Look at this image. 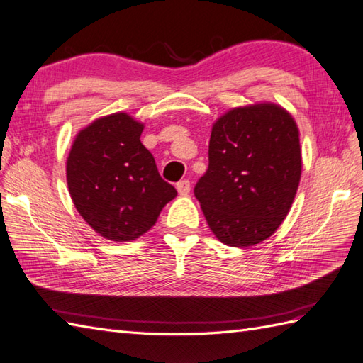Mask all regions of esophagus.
Listing matches in <instances>:
<instances>
[{
	"mask_svg": "<svg viewBox=\"0 0 363 363\" xmlns=\"http://www.w3.org/2000/svg\"><path fill=\"white\" fill-rule=\"evenodd\" d=\"M176 189H177V191H179L181 195H187L189 191H190V181H187V179L179 181V182L176 184Z\"/></svg>",
	"mask_w": 363,
	"mask_h": 363,
	"instance_id": "esophagus-1",
	"label": "esophagus"
}]
</instances>
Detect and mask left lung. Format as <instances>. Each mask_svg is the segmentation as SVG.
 I'll return each mask as SVG.
<instances>
[{
  "label": "left lung",
  "mask_w": 363,
  "mask_h": 363,
  "mask_svg": "<svg viewBox=\"0 0 363 363\" xmlns=\"http://www.w3.org/2000/svg\"><path fill=\"white\" fill-rule=\"evenodd\" d=\"M299 177V133L291 115L276 104L237 107L212 128L209 167L195 196L218 240L246 248L281 226Z\"/></svg>",
  "instance_id": "left-lung-1"
}]
</instances>
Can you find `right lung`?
Listing matches in <instances>:
<instances>
[{"label": "right lung", "mask_w": 363, "mask_h": 363, "mask_svg": "<svg viewBox=\"0 0 363 363\" xmlns=\"http://www.w3.org/2000/svg\"><path fill=\"white\" fill-rule=\"evenodd\" d=\"M142 123L128 113L107 115L82 129L68 154L67 182L74 207L113 242L145 234L177 195L142 145Z\"/></svg>", "instance_id": "obj_1"}]
</instances>
